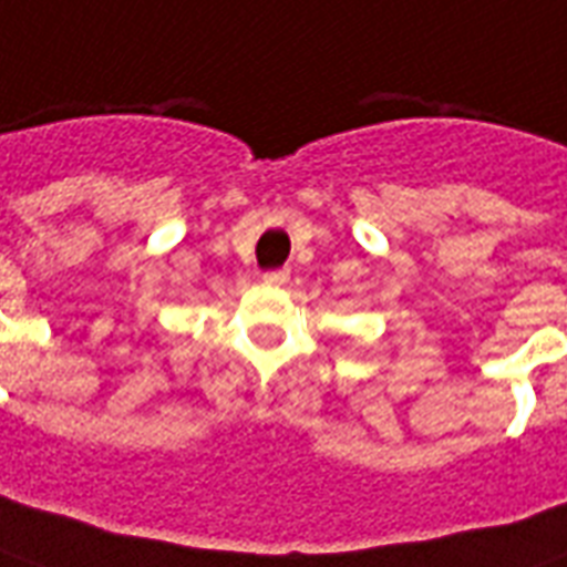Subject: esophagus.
<instances>
[{
	"mask_svg": "<svg viewBox=\"0 0 567 567\" xmlns=\"http://www.w3.org/2000/svg\"><path fill=\"white\" fill-rule=\"evenodd\" d=\"M288 279H291V270H270V274H265V282L267 285H285L288 282Z\"/></svg>",
	"mask_w": 567,
	"mask_h": 567,
	"instance_id": "obj_1",
	"label": "esophagus"
}]
</instances>
